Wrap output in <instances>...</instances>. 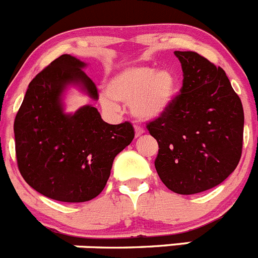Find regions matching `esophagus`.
<instances>
[{
	"instance_id": "obj_1",
	"label": "esophagus",
	"mask_w": 258,
	"mask_h": 258,
	"mask_svg": "<svg viewBox=\"0 0 258 258\" xmlns=\"http://www.w3.org/2000/svg\"><path fill=\"white\" fill-rule=\"evenodd\" d=\"M145 133V130H144V128H142V126H139V125H135V137H140V135L142 134H144Z\"/></svg>"
}]
</instances>
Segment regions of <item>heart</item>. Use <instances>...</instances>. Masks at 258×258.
Listing matches in <instances>:
<instances>
[{
	"label": "heart",
	"mask_w": 258,
	"mask_h": 258,
	"mask_svg": "<svg viewBox=\"0 0 258 258\" xmlns=\"http://www.w3.org/2000/svg\"><path fill=\"white\" fill-rule=\"evenodd\" d=\"M177 89V79L167 69L130 66L110 78L106 90L100 94V103L106 109H115L116 100L130 104L132 113L142 120H153L168 110Z\"/></svg>",
	"instance_id": "obj_1"
}]
</instances>
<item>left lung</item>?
Here are the masks:
<instances>
[{"instance_id":"left-lung-1","label":"left lung","mask_w":258,"mask_h":258,"mask_svg":"<svg viewBox=\"0 0 258 258\" xmlns=\"http://www.w3.org/2000/svg\"><path fill=\"white\" fill-rule=\"evenodd\" d=\"M183 70L180 93L147 124L158 142L155 169L178 195H196L223 182L238 164L243 108L222 68L195 51H174Z\"/></svg>"}]
</instances>
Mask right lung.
Masks as SVG:
<instances>
[{
    "label": "right lung",
    "mask_w": 258,
    "mask_h": 258,
    "mask_svg": "<svg viewBox=\"0 0 258 258\" xmlns=\"http://www.w3.org/2000/svg\"><path fill=\"white\" fill-rule=\"evenodd\" d=\"M85 63L61 55L30 83L14 124L17 167L30 187L60 202H86L101 193L114 158L134 139L132 123L113 125L86 105L73 115L62 111L61 94L81 84L98 99L83 71Z\"/></svg>",
    "instance_id": "obj_1"
}]
</instances>
